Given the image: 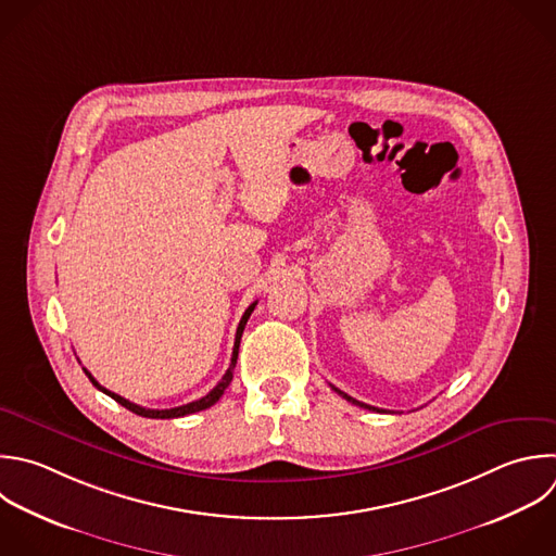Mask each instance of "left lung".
<instances>
[{"instance_id": "1", "label": "left lung", "mask_w": 556, "mask_h": 556, "mask_svg": "<svg viewBox=\"0 0 556 556\" xmlns=\"http://www.w3.org/2000/svg\"><path fill=\"white\" fill-rule=\"evenodd\" d=\"M341 397H345L348 402H352V404H356V406H363V408H369V410H378V413H382V408H376V406H369V404H365V402H358V400H354V397H350L348 393H343L341 389H337V387H332Z\"/></svg>"}]
</instances>
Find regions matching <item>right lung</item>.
<instances>
[{"label":"right lung","mask_w":556,"mask_h":556,"mask_svg":"<svg viewBox=\"0 0 556 556\" xmlns=\"http://www.w3.org/2000/svg\"><path fill=\"white\" fill-rule=\"evenodd\" d=\"M254 306H256V302L254 304H250L248 306V311L243 313V317H241V321H239V328H237V337H235V348H232V358H230V367L226 369V374H224V378L217 382V387L215 389H211L204 397H200V400H195V402H189V404H182V406H176V408H146V406H139V404H135V402H130V400H126V397H122V395H117V393H113V391H109V389H104L91 374H89V369H85V374L89 376V380L100 389V391H104L106 395H111L115 402H119L122 406H126L128 410H132V413H137V415H141V417H150V419H174V417H185V415H191V413H198V410H204V408H208V406H213L222 395H224V391L228 389V384L232 382V371H235V365H237V356H239V343H241V334H243V328H245V324H248V319H250V315H252V311H254Z\"/></svg>","instance_id":"obj_1"}]
</instances>
